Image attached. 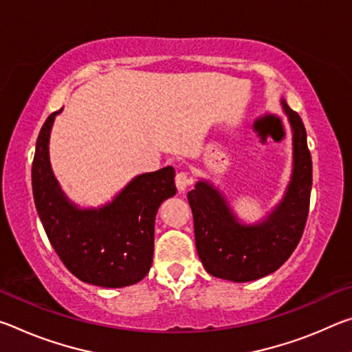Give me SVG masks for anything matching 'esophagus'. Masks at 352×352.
<instances>
[{"instance_id": "1", "label": "esophagus", "mask_w": 352, "mask_h": 352, "mask_svg": "<svg viewBox=\"0 0 352 352\" xmlns=\"http://www.w3.org/2000/svg\"><path fill=\"white\" fill-rule=\"evenodd\" d=\"M189 184H190V177L188 172H184V170L178 172V174L175 175V186L178 189V192H184Z\"/></svg>"}]
</instances>
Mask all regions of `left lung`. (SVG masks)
Listing matches in <instances>:
<instances>
[{
    "instance_id": "left-lung-1",
    "label": "left lung",
    "mask_w": 352,
    "mask_h": 352,
    "mask_svg": "<svg viewBox=\"0 0 352 352\" xmlns=\"http://www.w3.org/2000/svg\"><path fill=\"white\" fill-rule=\"evenodd\" d=\"M294 133V172L284 199L265 220L241 223L222 194L208 182L188 192L195 247L210 275L234 283L254 281L278 270L305 231L312 189V158L300 115L281 99Z\"/></svg>"
}]
</instances>
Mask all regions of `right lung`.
<instances>
[{
  "label": "right lung",
  "instance_id": "right-lung-1",
  "mask_svg": "<svg viewBox=\"0 0 352 352\" xmlns=\"http://www.w3.org/2000/svg\"><path fill=\"white\" fill-rule=\"evenodd\" d=\"M41 127L32 162L35 208L52 248L80 281L100 287H126L152 267L155 216L175 195V170L163 168L135 177L111 204L80 210L67 199L51 170L50 133L56 115Z\"/></svg>",
  "mask_w": 352,
  "mask_h": 352
}]
</instances>
